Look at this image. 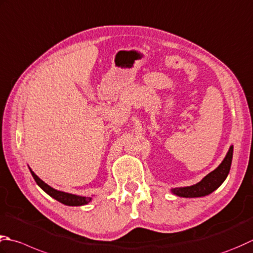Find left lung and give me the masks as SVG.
Segmentation results:
<instances>
[{
    "mask_svg": "<svg viewBox=\"0 0 253 253\" xmlns=\"http://www.w3.org/2000/svg\"><path fill=\"white\" fill-rule=\"evenodd\" d=\"M232 151H234V147L231 146L224 161L220 163L219 167L216 168L214 171L209 173L201 182L196 183V184L192 186L173 189L172 192L175 195L181 197H201L211 194L217 187L220 186L221 183L226 180L227 175H228L232 161Z\"/></svg>",
    "mask_w": 253,
    "mask_h": 253,
    "instance_id": "8db88e82",
    "label": "left lung"
}]
</instances>
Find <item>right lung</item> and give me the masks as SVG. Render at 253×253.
<instances>
[{"label": "right lung", "mask_w": 253, "mask_h": 253, "mask_svg": "<svg viewBox=\"0 0 253 253\" xmlns=\"http://www.w3.org/2000/svg\"><path fill=\"white\" fill-rule=\"evenodd\" d=\"M31 170V169H29ZM32 175L34 177V180L36 181L37 184L42 187V189L47 193L48 195H50L53 197L54 200H57L58 202L62 203L64 205H69V206H81V205H85L88 202H91V197H86V196H79V195H73V194H69V193H64L61 191H57L52 189L51 186H49L46 184L42 180L39 179V177L35 174V173L31 170Z\"/></svg>", "instance_id": "right-lung-1"}]
</instances>
